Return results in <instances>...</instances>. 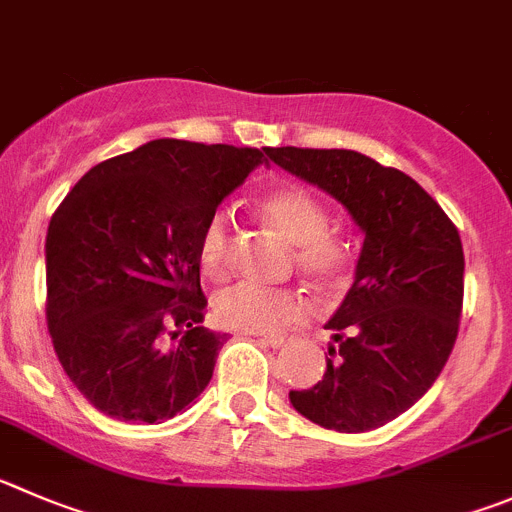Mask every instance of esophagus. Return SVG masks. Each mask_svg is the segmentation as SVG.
Masks as SVG:
<instances>
[{"label":"esophagus","mask_w":512,"mask_h":512,"mask_svg":"<svg viewBox=\"0 0 512 512\" xmlns=\"http://www.w3.org/2000/svg\"><path fill=\"white\" fill-rule=\"evenodd\" d=\"M257 341L265 343V346H270V348H283V346H288L293 338H290V336H260Z\"/></svg>","instance_id":"34e87169"}]
</instances>
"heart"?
Masks as SVG:
<instances>
[{
	"mask_svg": "<svg viewBox=\"0 0 512 512\" xmlns=\"http://www.w3.org/2000/svg\"><path fill=\"white\" fill-rule=\"evenodd\" d=\"M260 217L293 245V262L305 278L323 288H336L348 278L351 247L341 234L328 232V212L308 189L298 184L275 186L257 204ZM229 217L217 212L202 229L199 260L212 280L229 272ZM214 321L229 331L278 333L303 321L308 303L298 290H260L232 285L214 298Z\"/></svg>",
	"mask_w": 512,
	"mask_h": 512,
	"instance_id": "1",
	"label": "heart"
}]
</instances>
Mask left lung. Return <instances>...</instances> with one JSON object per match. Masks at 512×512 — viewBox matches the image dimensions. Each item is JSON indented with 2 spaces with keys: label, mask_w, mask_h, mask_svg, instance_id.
<instances>
[{
  "label": "left lung",
  "mask_w": 512,
  "mask_h": 512,
  "mask_svg": "<svg viewBox=\"0 0 512 512\" xmlns=\"http://www.w3.org/2000/svg\"><path fill=\"white\" fill-rule=\"evenodd\" d=\"M270 161L328 191L364 232L356 278L326 323V374L290 391L295 412L369 432L407 412L442 374L465 293L460 232L404 171L348 148H267Z\"/></svg>",
  "instance_id": "obj_1"
}]
</instances>
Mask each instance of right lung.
Returning a JSON list of instances; mask_svg holds the SVG:
<instances>
[{
  "label": "right lung",
  "instance_id": "1",
  "mask_svg": "<svg viewBox=\"0 0 512 512\" xmlns=\"http://www.w3.org/2000/svg\"><path fill=\"white\" fill-rule=\"evenodd\" d=\"M265 151L156 138L93 166L52 214L47 328L98 412L159 424L207 389L227 333L202 326L199 240Z\"/></svg>",
  "mask_w": 512,
  "mask_h": 512
}]
</instances>
